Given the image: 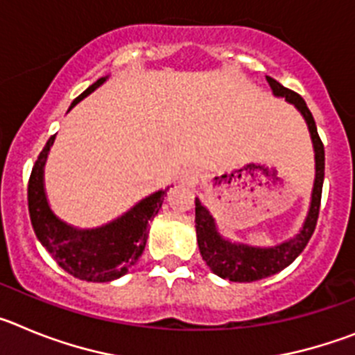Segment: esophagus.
I'll return each mask as SVG.
<instances>
[{
    "label": "esophagus",
    "instance_id": "obj_1",
    "mask_svg": "<svg viewBox=\"0 0 355 355\" xmlns=\"http://www.w3.org/2000/svg\"><path fill=\"white\" fill-rule=\"evenodd\" d=\"M183 181H187V183H196V181H197V172L196 171H187L183 174Z\"/></svg>",
    "mask_w": 355,
    "mask_h": 355
}]
</instances>
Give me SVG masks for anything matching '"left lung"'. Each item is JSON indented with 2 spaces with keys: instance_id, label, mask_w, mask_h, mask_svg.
I'll use <instances>...</instances> for the list:
<instances>
[{
  "instance_id": "1",
  "label": "left lung",
  "mask_w": 355,
  "mask_h": 355,
  "mask_svg": "<svg viewBox=\"0 0 355 355\" xmlns=\"http://www.w3.org/2000/svg\"><path fill=\"white\" fill-rule=\"evenodd\" d=\"M266 81L270 85L274 96L284 97L290 105L299 110V114L306 121L307 130L311 135L313 150H315V183H313L309 209H307L306 220H304L300 231L293 238L274 247H256L225 238L216 227V222L209 209L199 199H196V231L200 256L213 274L222 279H229L233 283L259 281V279L270 277L291 265L299 258V254L306 249L307 241L315 231L316 220H318L325 174V150L324 144L318 137V131H316L315 119L299 94L284 89L283 85L270 76H266Z\"/></svg>"
}]
</instances>
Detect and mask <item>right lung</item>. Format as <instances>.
Returning <instances> with one entry per match:
<instances>
[{
    "mask_svg": "<svg viewBox=\"0 0 355 355\" xmlns=\"http://www.w3.org/2000/svg\"><path fill=\"white\" fill-rule=\"evenodd\" d=\"M108 76L99 78L72 101L71 108L101 87ZM69 108V110H71ZM53 135L31 168L28 183V209L37 238L67 274L89 283H110L130 272L146 249L149 222L158 215L167 190H158L139 200L133 208L108 224L81 229L58 218L49 206L44 188V165L55 142Z\"/></svg>",
    "mask_w": 355,
    "mask_h": 355,
    "instance_id": "1",
    "label": "right lung"
}]
</instances>
